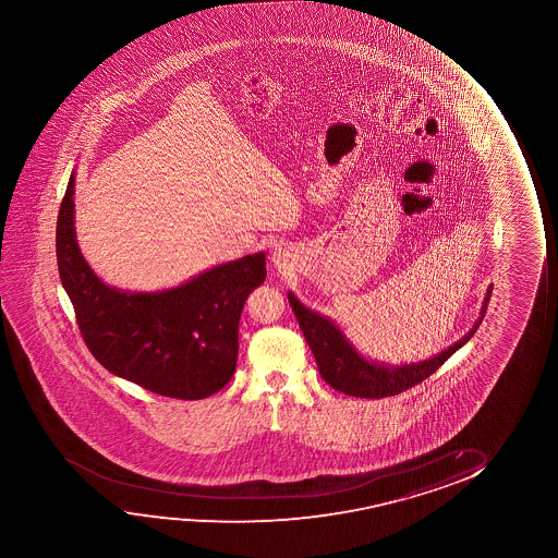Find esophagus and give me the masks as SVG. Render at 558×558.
Masks as SVG:
<instances>
[{
    "mask_svg": "<svg viewBox=\"0 0 558 558\" xmlns=\"http://www.w3.org/2000/svg\"><path fill=\"white\" fill-rule=\"evenodd\" d=\"M272 260H275V265H278V267H283L286 265V257H283L282 253L275 252V255H272Z\"/></svg>",
    "mask_w": 558,
    "mask_h": 558,
    "instance_id": "34e87169",
    "label": "esophagus"
}]
</instances>
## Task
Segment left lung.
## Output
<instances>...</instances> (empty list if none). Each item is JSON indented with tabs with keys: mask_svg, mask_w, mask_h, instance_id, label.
Masks as SVG:
<instances>
[{
	"mask_svg": "<svg viewBox=\"0 0 558 558\" xmlns=\"http://www.w3.org/2000/svg\"><path fill=\"white\" fill-rule=\"evenodd\" d=\"M489 298L492 286L486 291L478 320L474 322L473 328L469 329V333L461 337L458 343L451 344L446 351L438 352L430 359L390 366L360 354L359 349L344 337L336 322L306 308L291 291L288 293L291 308L298 316L299 328L313 351L324 381L339 392L360 398L395 397L398 392L412 389L417 383L427 379L428 375L435 374L453 352L459 351L474 336L486 314Z\"/></svg>",
	"mask_w": 558,
	"mask_h": 558,
	"instance_id": "left-lung-1",
	"label": "left lung"
}]
</instances>
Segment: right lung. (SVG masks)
Returning a JSON list of instances; mask_svg holds the SVG:
<instances>
[{
	"instance_id": "1",
	"label": "right lung",
	"mask_w": 558,
	"mask_h": 558,
	"mask_svg": "<svg viewBox=\"0 0 558 558\" xmlns=\"http://www.w3.org/2000/svg\"><path fill=\"white\" fill-rule=\"evenodd\" d=\"M70 175L57 219V263L87 349L110 374L161 397L199 400L236 369L245 299L265 282V253L222 263L177 288L125 291L102 282L80 252Z\"/></svg>"
}]
</instances>
